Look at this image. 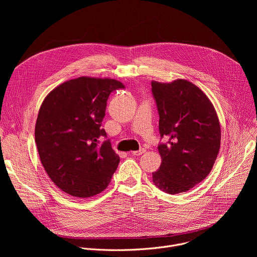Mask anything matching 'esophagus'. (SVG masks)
<instances>
[{"mask_svg": "<svg viewBox=\"0 0 257 257\" xmlns=\"http://www.w3.org/2000/svg\"><path fill=\"white\" fill-rule=\"evenodd\" d=\"M144 153H145V150H144V149H140L139 151L131 152V155H132V156H135V157H139V156H141V155L144 154Z\"/></svg>", "mask_w": 257, "mask_h": 257, "instance_id": "obj_1", "label": "esophagus"}]
</instances>
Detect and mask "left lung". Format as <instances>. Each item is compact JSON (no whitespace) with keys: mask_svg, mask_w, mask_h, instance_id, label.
Masks as SVG:
<instances>
[{"mask_svg":"<svg viewBox=\"0 0 257 257\" xmlns=\"http://www.w3.org/2000/svg\"><path fill=\"white\" fill-rule=\"evenodd\" d=\"M159 129L167 142L159 145L162 163L153 173L155 185L169 194L186 192L210 173L221 146V126L207 95L185 79L152 81Z\"/></svg>","mask_w":257,"mask_h":257,"instance_id":"obj_1","label":"left lung"}]
</instances>
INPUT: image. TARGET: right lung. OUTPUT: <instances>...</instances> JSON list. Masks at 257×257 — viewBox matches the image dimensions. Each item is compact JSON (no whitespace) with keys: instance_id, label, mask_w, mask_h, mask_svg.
<instances>
[{"instance_id":"right-lung-1","label":"right lung","mask_w":257,"mask_h":257,"mask_svg":"<svg viewBox=\"0 0 257 257\" xmlns=\"http://www.w3.org/2000/svg\"><path fill=\"white\" fill-rule=\"evenodd\" d=\"M125 85L111 78L81 76L55 87L44 99L34 137L41 162L65 193L87 198L103 191L120 163L101 122L109 93Z\"/></svg>"}]
</instances>
